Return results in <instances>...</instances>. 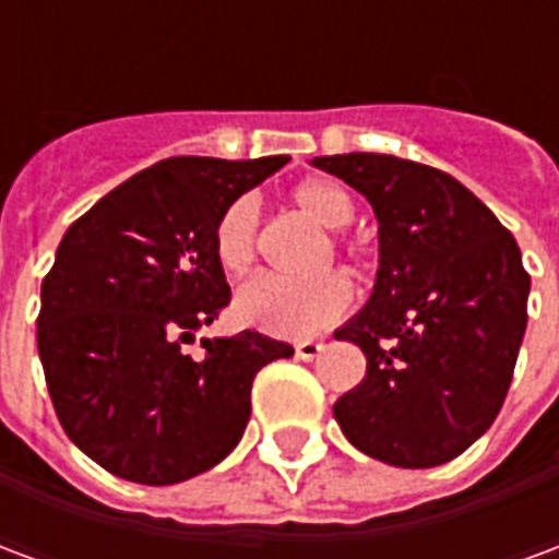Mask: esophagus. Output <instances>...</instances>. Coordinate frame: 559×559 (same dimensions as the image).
Listing matches in <instances>:
<instances>
[{"instance_id":"34e87169","label":"esophagus","mask_w":559,"mask_h":559,"mask_svg":"<svg viewBox=\"0 0 559 559\" xmlns=\"http://www.w3.org/2000/svg\"><path fill=\"white\" fill-rule=\"evenodd\" d=\"M320 350H323V344H320V341H311V338L296 341V359H302V362H311Z\"/></svg>"}]
</instances>
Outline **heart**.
<instances>
[{"label": "heart", "instance_id": "obj_1", "mask_svg": "<svg viewBox=\"0 0 559 559\" xmlns=\"http://www.w3.org/2000/svg\"><path fill=\"white\" fill-rule=\"evenodd\" d=\"M293 203L326 230L347 227L356 215L353 197L332 179H305L293 188ZM215 257L227 275H242L257 257V203L239 197L224 209L215 227ZM353 302V287L344 275L290 281L257 275L236 293V314L248 326L281 338H302L335 323Z\"/></svg>", "mask_w": 559, "mask_h": 559}]
</instances>
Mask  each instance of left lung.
Here are the masks:
<instances>
[{"label":"left lung","mask_w":559,"mask_h":559,"mask_svg":"<svg viewBox=\"0 0 559 559\" xmlns=\"http://www.w3.org/2000/svg\"><path fill=\"white\" fill-rule=\"evenodd\" d=\"M371 203V299L335 338L368 359L335 401L359 452L392 467H437L491 428L527 329L530 275L512 233L455 176L350 152L311 160Z\"/></svg>","instance_id":"left-lung-1"}]
</instances>
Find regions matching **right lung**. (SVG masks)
<instances>
[{"label":"right lung","instance_id":"obj_1","mask_svg":"<svg viewBox=\"0 0 559 559\" xmlns=\"http://www.w3.org/2000/svg\"><path fill=\"white\" fill-rule=\"evenodd\" d=\"M287 160H158L56 248L38 314L47 392L71 443L119 479L176 485L215 467L242 440L257 371L293 356L254 329L185 353L230 302L215 257L224 209Z\"/></svg>","mask_w":559,"mask_h":559}]
</instances>
